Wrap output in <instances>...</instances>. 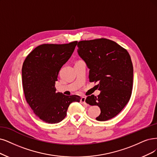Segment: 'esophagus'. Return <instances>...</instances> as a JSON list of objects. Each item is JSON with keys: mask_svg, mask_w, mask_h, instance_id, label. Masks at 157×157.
<instances>
[{"mask_svg": "<svg viewBox=\"0 0 157 157\" xmlns=\"http://www.w3.org/2000/svg\"><path fill=\"white\" fill-rule=\"evenodd\" d=\"M85 100H86V98L85 97H82V98H81V103H82V104H83V105H87V104H86V101H85Z\"/></svg>", "mask_w": 157, "mask_h": 157, "instance_id": "esophagus-1", "label": "esophagus"}]
</instances>
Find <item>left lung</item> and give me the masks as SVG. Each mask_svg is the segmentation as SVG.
<instances>
[{
  "label": "left lung",
  "mask_w": 157,
  "mask_h": 157,
  "mask_svg": "<svg viewBox=\"0 0 157 157\" xmlns=\"http://www.w3.org/2000/svg\"><path fill=\"white\" fill-rule=\"evenodd\" d=\"M78 53L89 69V81L98 83L101 90L97 97L86 98V103L98 105L101 113L98 121H107L120 113L130 100L133 67L125 49L107 39L82 40Z\"/></svg>",
  "instance_id": "left-lung-1"
}]
</instances>
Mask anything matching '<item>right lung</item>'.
Instances as JSON below:
<instances>
[{"label":"right lung","instance_id":"1","mask_svg":"<svg viewBox=\"0 0 157 157\" xmlns=\"http://www.w3.org/2000/svg\"><path fill=\"white\" fill-rule=\"evenodd\" d=\"M77 43L39 45L23 63L22 82L26 101L46 123L60 122L65 118L70 104L80 101L79 96H65L56 92L55 87L60 69L71 57Z\"/></svg>","mask_w":157,"mask_h":157}]
</instances>
